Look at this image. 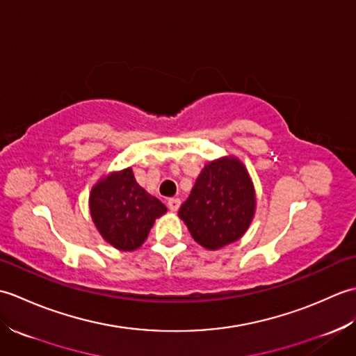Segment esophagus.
Wrapping results in <instances>:
<instances>
[{
  "label": "esophagus",
  "instance_id": "1",
  "mask_svg": "<svg viewBox=\"0 0 356 356\" xmlns=\"http://www.w3.org/2000/svg\"><path fill=\"white\" fill-rule=\"evenodd\" d=\"M168 208L171 213H177V209L180 208V199H170L168 200Z\"/></svg>",
  "mask_w": 356,
  "mask_h": 356
}]
</instances>
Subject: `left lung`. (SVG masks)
Instances as JSON below:
<instances>
[{"instance_id": "1", "label": "left lung", "mask_w": 356, "mask_h": 356, "mask_svg": "<svg viewBox=\"0 0 356 356\" xmlns=\"http://www.w3.org/2000/svg\"><path fill=\"white\" fill-rule=\"evenodd\" d=\"M255 208V188L245 163L223 156L203 166L179 217L200 246L216 251L245 236Z\"/></svg>"}]
</instances>
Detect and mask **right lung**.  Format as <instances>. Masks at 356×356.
Returning <instances> with one entry per match:
<instances>
[{
  "label": "right lung",
  "instance_id": "obj_1",
  "mask_svg": "<svg viewBox=\"0 0 356 356\" xmlns=\"http://www.w3.org/2000/svg\"><path fill=\"white\" fill-rule=\"evenodd\" d=\"M92 222L97 232L119 251H134L143 245L156 218L166 207L136 182L131 166L105 174L88 197Z\"/></svg>",
  "mask_w": 356,
  "mask_h": 356
}]
</instances>
